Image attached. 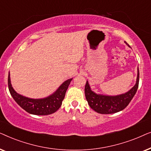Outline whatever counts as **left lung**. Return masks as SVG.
<instances>
[{
  "label": "left lung",
  "instance_id": "8db88e82",
  "mask_svg": "<svg viewBox=\"0 0 151 151\" xmlns=\"http://www.w3.org/2000/svg\"><path fill=\"white\" fill-rule=\"evenodd\" d=\"M125 43L131 47L127 42ZM139 69L137 68V79L135 85L129 91L117 96L96 93L91 90L88 82L86 81L84 92L88 104L93 110L101 114H111L122 111L129 105L137 92L139 85Z\"/></svg>",
  "mask_w": 151,
  "mask_h": 151
}]
</instances>
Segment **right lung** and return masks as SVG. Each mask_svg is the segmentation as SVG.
<instances>
[{"instance_id": "obj_1", "label": "right lung", "mask_w": 151, "mask_h": 151, "mask_svg": "<svg viewBox=\"0 0 151 151\" xmlns=\"http://www.w3.org/2000/svg\"><path fill=\"white\" fill-rule=\"evenodd\" d=\"M72 79L73 78H70L66 80L55 92L43 98H29L18 93L12 87L9 72L8 75V87L12 98L24 111L33 115H47L55 113L60 107Z\"/></svg>"}]
</instances>
